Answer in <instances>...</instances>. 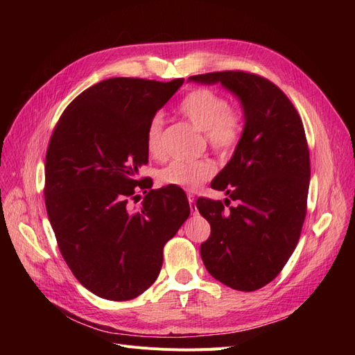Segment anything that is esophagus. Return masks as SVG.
Listing matches in <instances>:
<instances>
[{
    "mask_svg": "<svg viewBox=\"0 0 355 355\" xmlns=\"http://www.w3.org/2000/svg\"><path fill=\"white\" fill-rule=\"evenodd\" d=\"M188 201H189L191 210H192V211H196V207H194V202H196V196H194V194H188Z\"/></svg>",
    "mask_w": 355,
    "mask_h": 355,
    "instance_id": "34e87169",
    "label": "esophagus"
}]
</instances>
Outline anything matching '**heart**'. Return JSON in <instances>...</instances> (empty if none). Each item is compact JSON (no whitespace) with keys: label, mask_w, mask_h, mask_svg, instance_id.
Here are the masks:
<instances>
[{"label":"heart","mask_w":355,"mask_h":355,"mask_svg":"<svg viewBox=\"0 0 355 355\" xmlns=\"http://www.w3.org/2000/svg\"><path fill=\"white\" fill-rule=\"evenodd\" d=\"M179 112L204 132L209 146L214 153L227 155L234 153L244 133V115L237 106L228 105L227 98L210 87L191 90L178 106ZM163 116L154 115L148 124L146 148L153 158L164 157ZM214 164L207 158L196 161L175 159L159 171L164 185L194 191L214 175Z\"/></svg>","instance_id":"1"}]
</instances>
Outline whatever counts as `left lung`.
Here are the masks:
<instances>
[{"instance_id": "left-lung-1", "label": "left lung", "mask_w": 355, "mask_h": 355, "mask_svg": "<svg viewBox=\"0 0 355 355\" xmlns=\"http://www.w3.org/2000/svg\"><path fill=\"white\" fill-rule=\"evenodd\" d=\"M189 81L220 83L244 108L241 142L211 182L238 204L201 197L197 209L211 230L200 247L210 275L253 292L282 272L302 231L311 176L304 124L284 92L257 73L220 71Z\"/></svg>"}]
</instances>
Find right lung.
I'll use <instances>...</instances> for the list:
<instances>
[{
	"instance_id": "1",
	"label": "right lung",
	"mask_w": 355,
	"mask_h": 355,
	"mask_svg": "<svg viewBox=\"0 0 355 355\" xmlns=\"http://www.w3.org/2000/svg\"><path fill=\"white\" fill-rule=\"evenodd\" d=\"M182 84L103 80L67 106L51 133L49 219L69 270L99 297L121 302L151 287L166 243L189 216L180 188L151 189V179H139V167L148 164V124ZM141 190L147 196L133 209Z\"/></svg>"
}]
</instances>
